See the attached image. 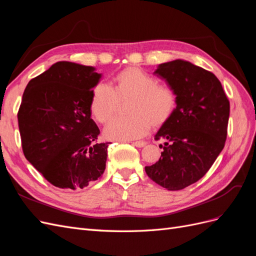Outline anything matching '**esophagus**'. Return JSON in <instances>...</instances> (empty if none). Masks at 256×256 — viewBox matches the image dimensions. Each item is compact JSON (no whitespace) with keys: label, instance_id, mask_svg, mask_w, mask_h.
I'll return each mask as SVG.
<instances>
[{"label":"esophagus","instance_id":"obj_1","mask_svg":"<svg viewBox=\"0 0 256 256\" xmlns=\"http://www.w3.org/2000/svg\"><path fill=\"white\" fill-rule=\"evenodd\" d=\"M132 145H134L136 147H143V146L146 145V142H144V141H138V142H134Z\"/></svg>","mask_w":256,"mask_h":256}]
</instances>
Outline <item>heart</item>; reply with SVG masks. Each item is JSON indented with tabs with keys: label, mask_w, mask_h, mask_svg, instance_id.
Listing matches in <instances>:
<instances>
[{
	"label": "heart",
	"mask_w": 256,
	"mask_h": 256,
	"mask_svg": "<svg viewBox=\"0 0 256 256\" xmlns=\"http://www.w3.org/2000/svg\"><path fill=\"white\" fill-rule=\"evenodd\" d=\"M115 88L100 82L92 90L90 111L99 122H106L118 111L120 100L131 98L130 115L116 118L104 128V136L113 141H131L144 136L150 125L161 126L176 108L174 90L159 84L157 78L136 67L126 68L115 78Z\"/></svg>",
	"instance_id": "obj_1"
}]
</instances>
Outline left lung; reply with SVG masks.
<instances>
[{"instance_id":"1","label":"left lung","mask_w":256,"mask_h":256,"mask_svg":"<svg viewBox=\"0 0 256 256\" xmlns=\"http://www.w3.org/2000/svg\"><path fill=\"white\" fill-rule=\"evenodd\" d=\"M154 74L174 90L176 108L154 136L166 140L161 157L145 172L161 187L182 190L200 180L222 152L230 102L212 72L188 60L160 64Z\"/></svg>"}]
</instances>
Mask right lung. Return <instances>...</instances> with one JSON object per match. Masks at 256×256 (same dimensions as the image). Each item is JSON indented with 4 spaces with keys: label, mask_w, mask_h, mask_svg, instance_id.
<instances>
[{
    "label": "right lung",
    "mask_w": 256,
    "mask_h": 256,
    "mask_svg": "<svg viewBox=\"0 0 256 256\" xmlns=\"http://www.w3.org/2000/svg\"><path fill=\"white\" fill-rule=\"evenodd\" d=\"M96 68L58 62L24 90L18 112L26 158L50 184L83 189L102 177L108 146L92 120V88L102 79Z\"/></svg>",
    "instance_id": "right-lung-1"
}]
</instances>
